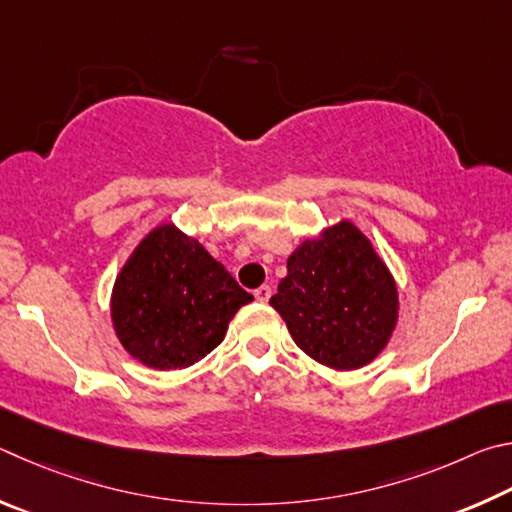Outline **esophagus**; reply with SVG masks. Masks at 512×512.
<instances>
[{"mask_svg": "<svg viewBox=\"0 0 512 512\" xmlns=\"http://www.w3.org/2000/svg\"><path fill=\"white\" fill-rule=\"evenodd\" d=\"M254 297H256V301L267 303V301H270V297H272V288H270V285H261V288L254 290Z\"/></svg>", "mask_w": 512, "mask_h": 512, "instance_id": "obj_1", "label": "esophagus"}]
</instances>
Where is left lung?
<instances>
[{
	"instance_id": "left-lung-1",
	"label": "left lung",
	"mask_w": 512,
	"mask_h": 512,
	"mask_svg": "<svg viewBox=\"0 0 512 512\" xmlns=\"http://www.w3.org/2000/svg\"><path fill=\"white\" fill-rule=\"evenodd\" d=\"M272 308L312 360L337 371L369 364L396 328L398 292L371 242L351 222L301 242Z\"/></svg>"
}]
</instances>
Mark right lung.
Returning a JSON list of instances; mask_svg holds the SVG:
<instances>
[{
  "label": "right lung",
  "instance_id": "add662e5",
  "mask_svg": "<svg viewBox=\"0 0 512 512\" xmlns=\"http://www.w3.org/2000/svg\"><path fill=\"white\" fill-rule=\"evenodd\" d=\"M200 242L164 224L134 249L112 292L116 335L152 369H184L218 346L231 317L249 303Z\"/></svg>",
  "mask_w": 512,
  "mask_h": 512
}]
</instances>
